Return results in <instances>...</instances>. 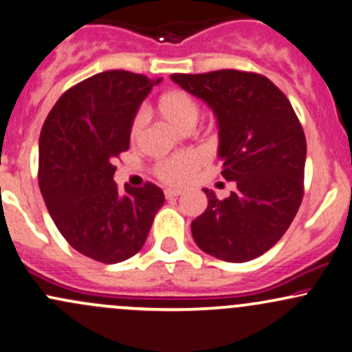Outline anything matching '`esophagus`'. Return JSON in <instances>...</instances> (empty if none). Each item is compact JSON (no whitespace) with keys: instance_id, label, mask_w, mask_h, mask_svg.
Returning a JSON list of instances; mask_svg holds the SVG:
<instances>
[{"instance_id":"34e87169","label":"esophagus","mask_w":352,"mask_h":352,"mask_svg":"<svg viewBox=\"0 0 352 352\" xmlns=\"http://www.w3.org/2000/svg\"><path fill=\"white\" fill-rule=\"evenodd\" d=\"M182 195V190L177 188H167L165 190V199H175V197Z\"/></svg>"}]
</instances>
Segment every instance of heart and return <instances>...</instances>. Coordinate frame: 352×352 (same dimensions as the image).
Instances as JSON below:
<instances>
[{
    "label": "heart",
    "mask_w": 352,
    "mask_h": 352,
    "mask_svg": "<svg viewBox=\"0 0 352 352\" xmlns=\"http://www.w3.org/2000/svg\"><path fill=\"white\" fill-rule=\"evenodd\" d=\"M160 116L165 120H168L173 127L180 129V131H188V129L195 127L199 122L200 117V106L197 100L185 91H168L165 92L162 98L157 102ZM145 122H147V114L140 111L135 116L134 122L131 127V137L132 140H137L142 135ZM205 162V155L200 152L190 151V152H180L177 155L168 157V159L162 160L157 165V175L164 182L172 185H182L190 180L192 173Z\"/></svg>",
    "instance_id": "obj_1"
}]
</instances>
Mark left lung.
Masks as SVG:
<instances>
[{
  "mask_svg": "<svg viewBox=\"0 0 352 352\" xmlns=\"http://www.w3.org/2000/svg\"><path fill=\"white\" fill-rule=\"evenodd\" d=\"M217 117L218 159L236 190L192 221L201 252L245 263L268 252L292 225L302 200L306 139L286 96L265 76L235 69L172 74Z\"/></svg>",
  "mask_w": 352,
  "mask_h": 352,
  "instance_id": "left-lung-1",
  "label": "left lung"
}]
</instances>
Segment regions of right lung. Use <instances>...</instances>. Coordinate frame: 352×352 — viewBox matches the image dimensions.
Returning <instances> with one entry per match:
<instances>
[{
  "label": "right lung",
  "instance_id": "obj_1",
  "mask_svg": "<svg viewBox=\"0 0 352 352\" xmlns=\"http://www.w3.org/2000/svg\"><path fill=\"white\" fill-rule=\"evenodd\" d=\"M159 79L106 71L76 84L51 109L39 135V188L60 235L100 263H120L142 248L165 197L159 187L114 182V160Z\"/></svg>",
  "mask_w": 352,
  "mask_h": 352
}]
</instances>
